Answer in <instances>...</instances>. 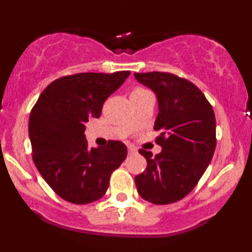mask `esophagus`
Returning <instances> with one entry per match:
<instances>
[{"label": "esophagus", "instance_id": "obj_1", "mask_svg": "<svg viewBox=\"0 0 252 252\" xmlns=\"http://www.w3.org/2000/svg\"><path fill=\"white\" fill-rule=\"evenodd\" d=\"M137 152V150L134 146H128V153L129 155H135Z\"/></svg>", "mask_w": 252, "mask_h": 252}]
</instances>
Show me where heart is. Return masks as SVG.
I'll use <instances>...</instances> for the list:
<instances>
[{"instance_id": "1", "label": "heart", "mask_w": 252, "mask_h": 252, "mask_svg": "<svg viewBox=\"0 0 252 252\" xmlns=\"http://www.w3.org/2000/svg\"><path fill=\"white\" fill-rule=\"evenodd\" d=\"M145 92H147V91H145V89H142V88H135L133 92H131V94H130V96L131 95H136V94H141V93H145Z\"/></svg>"}]
</instances>
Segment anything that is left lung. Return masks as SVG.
I'll return each mask as SVG.
<instances>
[{"label":"left lung","mask_w":252,"mask_h":252,"mask_svg":"<svg viewBox=\"0 0 252 252\" xmlns=\"http://www.w3.org/2000/svg\"><path fill=\"white\" fill-rule=\"evenodd\" d=\"M137 82L155 92L158 115L155 130L161 152L140 150L147 168L135 177L147 202L164 205L182 199L195 187L216 147V121L205 95L192 82L168 72L134 73Z\"/></svg>","instance_id":"8db88e82"}]
</instances>
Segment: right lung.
<instances>
[{
    "label": "right lung",
    "instance_id": "right-lung-1",
    "mask_svg": "<svg viewBox=\"0 0 252 252\" xmlns=\"http://www.w3.org/2000/svg\"><path fill=\"white\" fill-rule=\"evenodd\" d=\"M130 71L86 72L65 76L39 95L29 119L32 158L39 174L59 197L73 204L100 199L108 189L112 171L126 157V146L108 141L89 148L86 123L99 118L102 105Z\"/></svg>",
    "mask_w": 252,
    "mask_h": 252
}]
</instances>
